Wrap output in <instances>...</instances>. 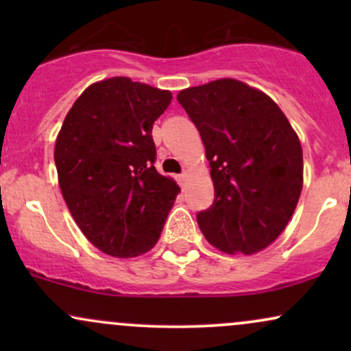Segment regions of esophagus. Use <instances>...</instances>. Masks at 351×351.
<instances>
[{"instance_id":"esophagus-1","label":"esophagus","mask_w":351,"mask_h":351,"mask_svg":"<svg viewBox=\"0 0 351 351\" xmlns=\"http://www.w3.org/2000/svg\"><path fill=\"white\" fill-rule=\"evenodd\" d=\"M189 178V171H186V170H184L183 173H181V175L178 176V180H180V183L181 184H184V183H186V180Z\"/></svg>"}]
</instances>
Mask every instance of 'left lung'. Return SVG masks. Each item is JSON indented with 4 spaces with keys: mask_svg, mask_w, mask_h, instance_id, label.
I'll return each mask as SVG.
<instances>
[{
    "mask_svg": "<svg viewBox=\"0 0 351 351\" xmlns=\"http://www.w3.org/2000/svg\"><path fill=\"white\" fill-rule=\"evenodd\" d=\"M176 99L198 128L215 183V201L196 216L199 229L228 254L263 251L299 201V136L271 97L239 80L184 88Z\"/></svg>",
    "mask_w": 351,
    "mask_h": 351,
    "instance_id": "1",
    "label": "left lung"
}]
</instances>
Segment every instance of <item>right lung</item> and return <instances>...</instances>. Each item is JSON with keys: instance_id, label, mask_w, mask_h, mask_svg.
Listing matches in <instances>:
<instances>
[{"instance_id": "right-lung-1", "label": "right lung", "mask_w": 351, "mask_h": 351, "mask_svg": "<svg viewBox=\"0 0 351 351\" xmlns=\"http://www.w3.org/2000/svg\"><path fill=\"white\" fill-rule=\"evenodd\" d=\"M170 102L168 90L112 77L87 87L60 127V191L84 236L108 256L150 251L178 195L156 171L152 136Z\"/></svg>"}]
</instances>
